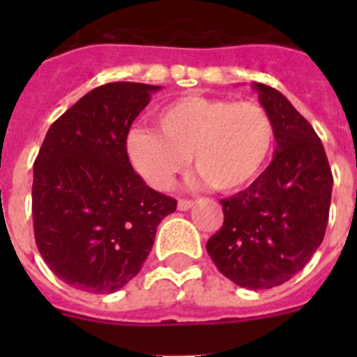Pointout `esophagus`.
Wrapping results in <instances>:
<instances>
[{"label":"esophagus","instance_id":"obj_1","mask_svg":"<svg viewBox=\"0 0 357 357\" xmlns=\"http://www.w3.org/2000/svg\"><path fill=\"white\" fill-rule=\"evenodd\" d=\"M193 207V202L191 200H178V204H176V209L178 211H189Z\"/></svg>","mask_w":357,"mask_h":357}]
</instances>
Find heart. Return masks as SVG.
I'll use <instances>...</instances> for the list:
<instances>
[{
  "label": "heart",
  "instance_id": "obj_1",
  "mask_svg": "<svg viewBox=\"0 0 357 357\" xmlns=\"http://www.w3.org/2000/svg\"><path fill=\"white\" fill-rule=\"evenodd\" d=\"M157 132L130 128L125 151L153 189H169L193 155L202 181L239 191L264 172L275 146V125L263 105L230 98L188 96L155 112Z\"/></svg>",
  "mask_w": 357,
  "mask_h": 357
}]
</instances>
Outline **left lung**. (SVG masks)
Returning a JSON list of instances; mask_svg holds the SVG:
<instances>
[{
  "instance_id": "8db88e82",
  "label": "left lung",
  "mask_w": 357,
  "mask_h": 357,
  "mask_svg": "<svg viewBox=\"0 0 357 357\" xmlns=\"http://www.w3.org/2000/svg\"><path fill=\"white\" fill-rule=\"evenodd\" d=\"M275 125L273 159L245 191L223 198V225L206 248L234 284L270 289L301 272L329 220L333 173L320 137L284 94L252 84Z\"/></svg>"
}]
</instances>
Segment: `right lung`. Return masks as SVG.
I'll list each match as a JSON object with an SVG mask.
<instances>
[{
  "label": "right lung",
  "mask_w": 357,
  "mask_h": 357,
  "mask_svg": "<svg viewBox=\"0 0 357 357\" xmlns=\"http://www.w3.org/2000/svg\"><path fill=\"white\" fill-rule=\"evenodd\" d=\"M160 85L112 82L82 96L50 127L33 164L31 214L43 259L87 293H114L146 261L173 198L132 168L125 137Z\"/></svg>",
  "instance_id": "obj_1"
}]
</instances>
